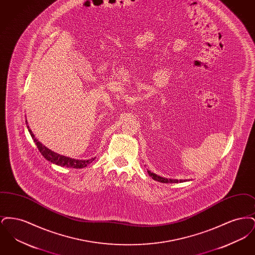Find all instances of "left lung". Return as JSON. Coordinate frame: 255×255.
<instances>
[{"mask_svg":"<svg viewBox=\"0 0 255 255\" xmlns=\"http://www.w3.org/2000/svg\"><path fill=\"white\" fill-rule=\"evenodd\" d=\"M147 172H148L149 176H151V177H152V179H153V180H155V181H158V182H164V183H171V182H185V180H173V179H166V178L160 177V176H158V175H156L155 173H152V172H151L150 170H148Z\"/></svg>","mask_w":255,"mask_h":255,"instance_id":"1","label":"left lung"}]
</instances>
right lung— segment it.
I'll return each instance as SVG.
<instances>
[{"mask_svg": "<svg viewBox=\"0 0 255 255\" xmlns=\"http://www.w3.org/2000/svg\"><path fill=\"white\" fill-rule=\"evenodd\" d=\"M26 122V127L28 129V132L30 133L32 139L34 140L35 144L37 145L38 150L40 151V153L44 156V158L48 159L50 162L60 165V166H66V167H72V168H84L89 163L93 162V160H95L96 158H90L87 160H82V159H75V158H69L66 156H63L60 154H57L53 151H51L48 147L43 145L40 141H38L35 135L32 133L31 130L29 129V126L27 125V122Z\"/></svg>", "mask_w": 255, "mask_h": 255, "instance_id": "1", "label": "right lung"}]
</instances>
